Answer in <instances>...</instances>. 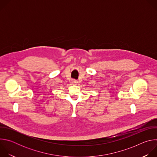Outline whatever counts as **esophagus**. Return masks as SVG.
<instances>
[{
    "label": "esophagus",
    "mask_w": 157,
    "mask_h": 157,
    "mask_svg": "<svg viewBox=\"0 0 157 157\" xmlns=\"http://www.w3.org/2000/svg\"><path fill=\"white\" fill-rule=\"evenodd\" d=\"M71 82H72V84H77V82H78V81H77V80H76V79H72Z\"/></svg>",
    "instance_id": "obj_1"
}]
</instances>
